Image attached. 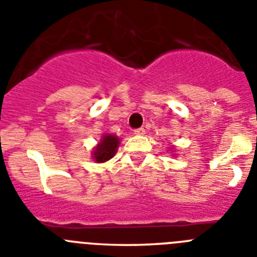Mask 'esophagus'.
<instances>
[{
  "label": "esophagus",
  "mask_w": 257,
  "mask_h": 257,
  "mask_svg": "<svg viewBox=\"0 0 257 257\" xmlns=\"http://www.w3.org/2000/svg\"><path fill=\"white\" fill-rule=\"evenodd\" d=\"M134 134H135V135H144L145 130L143 128V127H140V128H135V130H134Z\"/></svg>",
  "instance_id": "1"
}]
</instances>
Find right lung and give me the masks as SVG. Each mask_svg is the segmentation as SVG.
<instances>
[{"mask_svg": "<svg viewBox=\"0 0 257 257\" xmlns=\"http://www.w3.org/2000/svg\"><path fill=\"white\" fill-rule=\"evenodd\" d=\"M119 139L112 134H104L100 139V143L92 151V158L96 163H103L109 161L117 153Z\"/></svg>", "mask_w": 257, "mask_h": 257, "instance_id": "right-lung-1", "label": "right lung"}]
</instances>
